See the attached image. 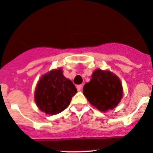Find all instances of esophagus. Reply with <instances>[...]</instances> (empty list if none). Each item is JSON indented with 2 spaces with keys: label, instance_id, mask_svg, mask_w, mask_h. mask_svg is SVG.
Instances as JSON below:
<instances>
[{
  "label": "esophagus",
  "instance_id": "esophagus-1",
  "mask_svg": "<svg viewBox=\"0 0 153 153\" xmlns=\"http://www.w3.org/2000/svg\"><path fill=\"white\" fill-rule=\"evenodd\" d=\"M77 89H78V91H81L82 90V85H78L76 86Z\"/></svg>",
  "mask_w": 153,
  "mask_h": 153
}]
</instances>
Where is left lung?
Here are the masks:
<instances>
[{"instance_id":"left-lung-1","label":"left lung","mask_w":153,"mask_h":153,"mask_svg":"<svg viewBox=\"0 0 153 153\" xmlns=\"http://www.w3.org/2000/svg\"><path fill=\"white\" fill-rule=\"evenodd\" d=\"M90 82L83 87V94L101 112L115 108L123 97V87L120 79L109 70L96 69Z\"/></svg>"}]
</instances>
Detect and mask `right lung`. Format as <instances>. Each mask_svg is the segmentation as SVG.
<instances>
[{
  "instance_id": "add662e5",
  "label": "right lung",
  "mask_w": 153,
  "mask_h": 153,
  "mask_svg": "<svg viewBox=\"0 0 153 153\" xmlns=\"http://www.w3.org/2000/svg\"><path fill=\"white\" fill-rule=\"evenodd\" d=\"M77 89L60 68L42 75L35 88L34 99L38 108L50 115L62 112L69 106Z\"/></svg>"
}]
</instances>
